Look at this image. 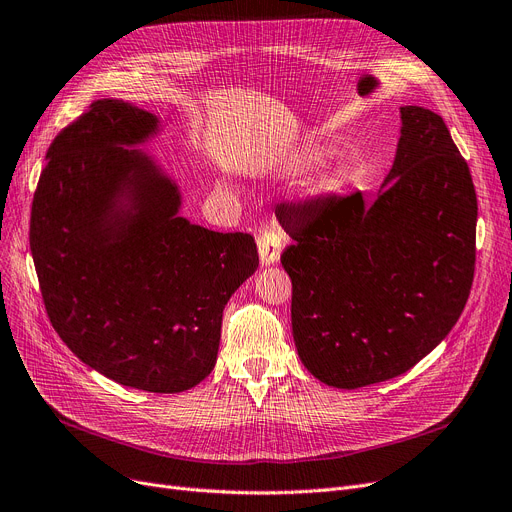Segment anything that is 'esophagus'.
Instances as JSON below:
<instances>
[{"label": "esophagus", "mask_w": 512, "mask_h": 512, "mask_svg": "<svg viewBox=\"0 0 512 512\" xmlns=\"http://www.w3.org/2000/svg\"><path fill=\"white\" fill-rule=\"evenodd\" d=\"M258 254L264 267L277 264L281 258V235L273 229H264L258 237Z\"/></svg>", "instance_id": "obj_1"}]
</instances>
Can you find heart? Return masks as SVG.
I'll use <instances>...</instances> for the list:
<instances>
[{
  "instance_id": "heart-1",
  "label": "heart",
  "mask_w": 512,
  "mask_h": 512,
  "mask_svg": "<svg viewBox=\"0 0 512 512\" xmlns=\"http://www.w3.org/2000/svg\"><path fill=\"white\" fill-rule=\"evenodd\" d=\"M327 159V151L323 147L317 145H309L304 149H298L296 153H292L285 161V170L290 174H302L306 170H313ZM346 185V172L344 170H330L317 178V182L313 185V195L315 197H330L338 191H342V187Z\"/></svg>"
}]
</instances>
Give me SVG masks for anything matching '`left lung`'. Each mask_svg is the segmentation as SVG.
<instances>
[{
	"label": "left lung",
	"mask_w": 512,
	"mask_h": 512,
	"mask_svg": "<svg viewBox=\"0 0 512 512\" xmlns=\"http://www.w3.org/2000/svg\"><path fill=\"white\" fill-rule=\"evenodd\" d=\"M378 197L298 206L283 229L292 334L317 380L361 388L405 374L456 325L475 275L477 195L443 119L401 107Z\"/></svg>",
	"instance_id": "obj_1"
}]
</instances>
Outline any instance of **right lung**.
I'll list each match as a JSON object with an SVG mask.
<instances>
[{"label":"right lung","mask_w":512,"mask_h":512,"mask_svg":"<svg viewBox=\"0 0 512 512\" xmlns=\"http://www.w3.org/2000/svg\"><path fill=\"white\" fill-rule=\"evenodd\" d=\"M161 130L151 111L96 100L48 149L29 239L69 349L124 386L182 393L212 372L222 311L258 250L180 216V185L142 149Z\"/></svg>","instance_id":"add662e5"}]
</instances>
